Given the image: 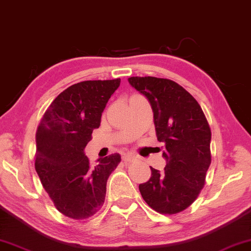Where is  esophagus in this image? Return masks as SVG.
<instances>
[{"label": "esophagus", "instance_id": "34e87169", "mask_svg": "<svg viewBox=\"0 0 251 251\" xmlns=\"http://www.w3.org/2000/svg\"><path fill=\"white\" fill-rule=\"evenodd\" d=\"M134 158H136V156L131 154V152H126V154L122 155V159L125 162H131Z\"/></svg>", "mask_w": 251, "mask_h": 251}]
</instances>
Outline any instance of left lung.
Instances as JSON below:
<instances>
[{"label": "left lung", "instance_id": "obj_1", "mask_svg": "<svg viewBox=\"0 0 251 251\" xmlns=\"http://www.w3.org/2000/svg\"><path fill=\"white\" fill-rule=\"evenodd\" d=\"M130 85L150 101L157 139L164 143V172L151 168L139 184L144 201L161 214L190 206L205 184L210 165V128L198 101L179 83L155 77H131Z\"/></svg>", "mask_w": 251, "mask_h": 251}]
</instances>
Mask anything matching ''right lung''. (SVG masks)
<instances>
[{
	"label": "right lung",
	"mask_w": 251,
	"mask_h": 251,
	"mask_svg": "<svg viewBox=\"0 0 251 251\" xmlns=\"http://www.w3.org/2000/svg\"><path fill=\"white\" fill-rule=\"evenodd\" d=\"M121 79L75 83L52 101L36 132L35 169L56 209L75 220L93 216L103 205L108 176L120 154L97 159L85 155L94 129Z\"/></svg>",
	"instance_id": "obj_1"
}]
</instances>
